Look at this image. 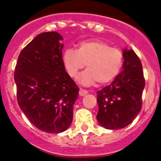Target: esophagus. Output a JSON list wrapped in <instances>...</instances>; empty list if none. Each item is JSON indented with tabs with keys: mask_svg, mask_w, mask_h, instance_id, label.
Wrapping results in <instances>:
<instances>
[{
	"mask_svg": "<svg viewBox=\"0 0 161 161\" xmlns=\"http://www.w3.org/2000/svg\"><path fill=\"white\" fill-rule=\"evenodd\" d=\"M88 93V91L87 90H85V89H80L79 90V95L80 96H85V95L87 94Z\"/></svg>",
	"mask_w": 161,
	"mask_h": 161,
	"instance_id": "1",
	"label": "esophagus"
}]
</instances>
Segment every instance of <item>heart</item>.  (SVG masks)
Here are the masks:
<instances>
[{"instance_id": "heart-1", "label": "heart", "mask_w": 161, "mask_h": 161, "mask_svg": "<svg viewBox=\"0 0 161 161\" xmlns=\"http://www.w3.org/2000/svg\"><path fill=\"white\" fill-rule=\"evenodd\" d=\"M63 61L68 75L76 77L86 64L87 70L79 77L80 83L90 85L97 81L99 85L111 82L122 69L123 52L110 47L107 42L101 40H85L80 42L77 49H67Z\"/></svg>"}]
</instances>
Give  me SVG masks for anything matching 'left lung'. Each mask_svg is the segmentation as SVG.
Listing matches in <instances>:
<instances>
[{
    "instance_id": "left-lung-1",
    "label": "left lung",
    "mask_w": 161,
    "mask_h": 161,
    "mask_svg": "<svg viewBox=\"0 0 161 161\" xmlns=\"http://www.w3.org/2000/svg\"><path fill=\"white\" fill-rule=\"evenodd\" d=\"M123 71L111 85L97 92V119L106 129L128 126L140 112L145 86L141 61L133 50H123Z\"/></svg>"
}]
</instances>
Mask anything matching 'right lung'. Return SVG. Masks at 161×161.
I'll use <instances>...</instances> for the list:
<instances>
[{"label": "right lung", "mask_w": 161, "mask_h": 161, "mask_svg": "<svg viewBox=\"0 0 161 161\" xmlns=\"http://www.w3.org/2000/svg\"><path fill=\"white\" fill-rule=\"evenodd\" d=\"M61 40L55 31L38 35L19 54L14 71L18 106L35 127L47 133L68 128L79 93L65 71Z\"/></svg>", "instance_id": "right-lung-1"}]
</instances>
